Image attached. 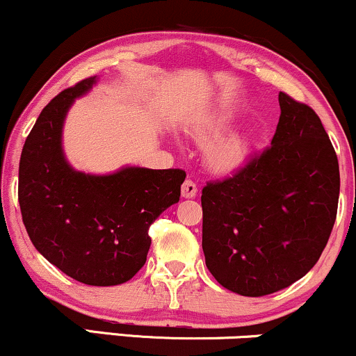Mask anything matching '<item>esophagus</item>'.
<instances>
[{"label": "esophagus", "mask_w": 356, "mask_h": 356, "mask_svg": "<svg viewBox=\"0 0 356 356\" xmlns=\"http://www.w3.org/2000/svg\"><path fill=\"white\" fill-rule=\"evenodd\" d=\"M181 191H182L184 199H192V197H195V194H197V186H195L191 179H187V181H184Z\"/></svg>", "instance_id": "34e87169"}]
</instances>
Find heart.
<instances>
[{
  "instance_id": "obj_1",
  "label": "heart",
  "mask_w": 356,
  "mask_h": 356,
  "mask_svg": "<svg viewBox=\"0 0 356 356\" xmlns=\"http://www.w3.org/2000/svg\"><path fill=\"white\" fill-rule=\"evenodd\" d=\"M226 124L222 120H212L192 130V137L201 145H206V165L216 174H231L241 169L249 155V138L244 134L232 132L222 136Z\"/></svg>"
}]
</instances>
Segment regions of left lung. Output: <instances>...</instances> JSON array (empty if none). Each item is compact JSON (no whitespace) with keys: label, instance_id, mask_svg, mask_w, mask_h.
<instances>
[{"label":"left lung","instance_id":"obj_1","mask_svg":"<svg viewBox=\"0 0 356 356\" xmlns=\"http://www.w3.org/2000/svg\"><path fill=\"white\" fill-rule=\"evenodd\" d=\"M271 145L202 189V251L243 296L288 288L320 259L337 219L340 169L320 117L286 93Z\"/></svg>","mask_w":356,"mask_h":356}]
</instances>
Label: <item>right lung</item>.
Instances as JSON below:
<instances>
[{"instance_id": "right-lung-1", "label": "right lung", "mask_w": 356, "mask_h": 356, "mask_svg": "<svg viewBox=\"0 0 356 356\" xmlns=\"http://www.w3.org/2000/svg\"><path fill=\"white\" fill-rule=\"evenodd\" d=\"M97 83L99 76L81 80L42 110L22 150L18 201L31 243L53 266L80 283L115 286L145 264L150 224L179 202L186 172L73 169L63 149L65 118Z\"/></svg>"}]
</instances>
